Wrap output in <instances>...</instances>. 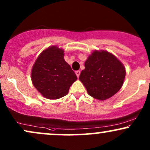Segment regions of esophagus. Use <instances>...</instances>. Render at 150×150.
I'll return each instance as SVG.
<instances>
[{
	"label": "esophagus",
	"instance_id": "34e87169",
	"mask_svg": "<svg viewBox=\"0 0 150 150\" xmlns=\"http://www.w3.org/2000/svg\"><path fill=\"white\" fill-rule=\"evenodd\" d=\"M75 74H76L77 77H80V70H77V71L75 72Z\"/></svg>",
	"mask_w": 150,
	"mask_h": 150
}]
</instances>
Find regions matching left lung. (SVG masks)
I'll use <instances>...</instances> for the list:
<instances>
[{"mask_svg":"<svg viewBox=\"0 0 150 150\" xmlns=\"http://www.w3.org/2000/svg\"><path fill=\"white\" fill-rule=\"evenodd\" d=\"M80 80L91 97L105 100L121 88L125 77V69L113 54L107 51H95L85 63Z\"/></svg>","mask_w":150,"mask_h":150,"instance_id":"8db88e82","label":"left lung"}]
</instances>
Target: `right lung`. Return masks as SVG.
<instances>
[{
  "label": "right lung",
  "mask_w": 150,
  "mask_h": 150,
  "mask_svg": "<svg viewBox=\"0 0 150 150\" xmlns=\"http://www.w3.org/2000/svg\"><path fill=\"white\" fill-rule=\"evenodd\" d=\"M63 56V50L51 46L39 55L32 68V83L47 99L64 97L77 80L76 75L65 61Z\"/></svg>",
  "instance_id": "right-lung-1"
}]
</instances>
